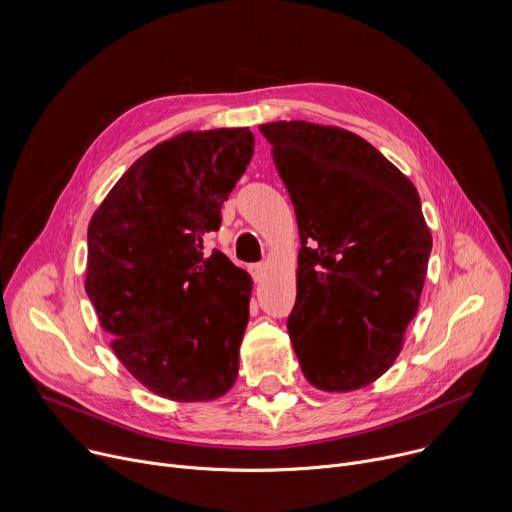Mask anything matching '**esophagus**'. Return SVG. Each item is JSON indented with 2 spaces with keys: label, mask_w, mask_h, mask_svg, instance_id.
I'll use <instances>...</instances> for the list:
<instances>
[{
  "label": "esophagus",
  "mask_w": 512,
  "mask_h": 512,
  "mask_svg": "<svg viewBox=\"0 0 512 512\" xmlns=\"http://www.w3.org/2000/svg\"><path fill=\"white\" fill-rule=\"evenodd\" d=\"M249 271H251L253 279L259 281L263 277V273H265V265L263 263H253V265H249Z\"/></svg>",
  "instance_id": "obj_1"
}]
</instances>
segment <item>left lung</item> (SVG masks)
I'll return each instance as SVG.
<instances>
[{"label":"left lung","instance_id":"obj_1","mask_svg":"<svg viewBox=\"0 0 512 512\" xmlns=\"http://www.w3.org/2000/svg\"><path fill=\"white\" fill-rule=\"evenodd\" d=\"M296 208L298 296L289 340L310 385L375 383L417 314L431 233L413 182L360 135L310 121L259 125Z\"/></svg>","mask_w":512,"mask_h":512}]
</instances>
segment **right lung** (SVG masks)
<instances>
[{"label": "right lung", "mask_w": 512, "mask_h": 512, "mask_svg": "<svg viewBox=\"0 0 512 512\" xmlns=\"http://www.w3.org/2000/svg\"><path fill=\"white\" fill-rule=\"evenodd\" d=\"M255 150L249 127L184 131L145 152L89 223L85 289L123 367L152 393L204 403L231 391L253 281L204 235Z\"/></svg>", "instance_id": "right-lung-1"}]
</instances>
